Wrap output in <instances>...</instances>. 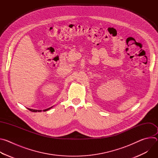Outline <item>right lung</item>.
Instances as JSON below:
<instances>
[{"instance_id":"right-lung-1","label":"right lung","mask_w":158,"mask_h":158,"mask_svg":"<svg viewBox=\"0 0 158 158\" xmlns=\"http://www.w3.org/2000/svg\"><path fill=\"white\" fill-rule=\"evenodd\" d=\"M51 107H50V108H48V109H44V111H47L48 110H49V109H50ZM29 110H31V111H32V112H40V111H42L41 110H35V109H29V108H27Z\"/></svg>"}]
</instances>
